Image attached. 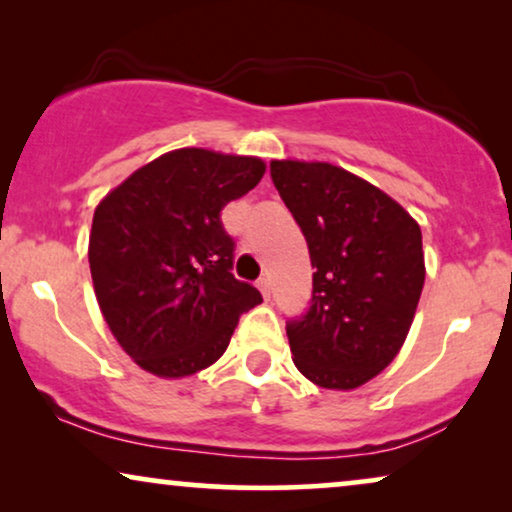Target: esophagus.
<instances>
[{
	"label": "esophagus",
	"mask_w": 512,
	"mask_h": 512,
	"mask_svg": "<svg viewBox=\"0 0 512 512\" xmlns=\"http://www.w3.org/2000/svg\"><path fill=\"white\" fill-rule=\"evenodd\" d=\"M256 286H258V291L263 293V298L268 300L270 298V279L268 277H261V279H258Z\"/></svg>",
	"instance_id": "1"
}]
</instances>
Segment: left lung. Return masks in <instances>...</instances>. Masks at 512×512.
Instances as JSON below:
<instances>
[{
	"mask_svg": "<svg viewBox=\"0 0 512 512\" xmlns=\"http://www.w3.org/2000/svg\"><path fill=\"white\" fill-rule=\"evenodd\" d=\"M270 174L310 247L312 305L286 326L293 363L321 389L380 375L408 338L426 265L419 223L370 181L321 160Z\"/></svg>",
	"mask_w": 512,
	"mask_h": 512,
	"instance_id": "8db88e82",
	"label": "left lung"
}]
</instances>
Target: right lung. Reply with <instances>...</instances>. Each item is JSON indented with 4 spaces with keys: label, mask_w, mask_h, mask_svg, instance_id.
I'll use <instances>...</instances> for the list:
<instances>
[{
    "label": "right lung",
    "mask_w": 512,
    "mask_h": 512,
    "mask_svg": "<svg viewBox=\"0 0 512 512\" xmlns=\"http://www.w3.org/2000/svg\"><path fill=\"white\" fill-rule=\"evenodd\" d=\"M265 174L256 156L167 151L95 207L90 275L102 317L146 373L179 380L221 359L242 312L261 305L230 275L235 242L221 209Z\"/></svg>",
    "instance_id": "add662e5"
}]
</instances>
